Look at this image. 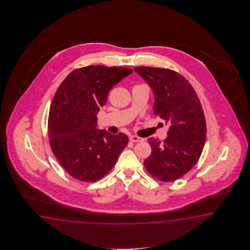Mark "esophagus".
<instances>
[{
	"instance_id": "obj_1",
	"label": "esophagus",
	"mask_w": 250,
	"mask_h": 250,
	"mask_svg": "<svg viewBox=\"0 0 250 250\" xmlns=\"http://www.w3.org/2000/svg\"><path fill=\"white\" fill-rule=\"evenodd\" d=\"M129 140L131 142H140V141H143V138H139L138 136H130Z\"/></svg>"
}]
</instances>
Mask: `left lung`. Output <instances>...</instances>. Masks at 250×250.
I'll return each instance as SVG.
<instances>
[{
  "label": "left lung",
  "instance_id": "left-lung-1",
  "mask_svg": "<svg viewBox=\"0 0 250 250\" xmlns=\"http://www.w3.org/2000/svg\"><path fill=\"white\" fill-rule=\"evenodd\" d=\"M134 70L154 93V114L169 126L164 143L148 138L152 153L144 165L160 181H175L191 170L202 153L207 124L201 104L189 82L171 69L137 67Z\"/></svg>",
  "mask_w": 250,
  "mask_h": 250
}]
</instances>
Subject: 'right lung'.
<instances>
[{
  "label": "right lung",
  "instance_id": "add662e5",
  "mask_svg": "<svg viewBox=\"0 0 250 250\" xmlns=\"http://www.w3.org/2000/svg\"><path fill=\"white\" fill-rule=\"evenodd\" d=\"M132 69L87 66L70 72L53 97L48 133L53 154L70 175L98 181L111 170L128 143L125 134L97 128V113L109 91Z\"/></svg>",
  "mask_w": 250,
  "mask_h": 250
}]
</instances>
